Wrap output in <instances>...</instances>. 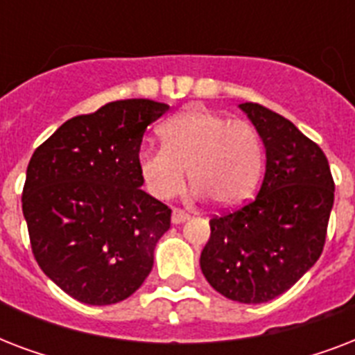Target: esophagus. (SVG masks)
Returning a JSON list of instances; mask_svg holds the SVG:
<instances>
[{
    "label": "esophagus",
    "mask_w": 355,
    "mask_h": 355,
    "mask_svg": "<svg viewBox=\"0 0 355 355\" xmlns=\"http://www.w3.org/2000/svg\"><path fill=\"white\" fill-rule=\"evenodd\" d=\"M188 219H189V214H186V211L177 210V208H175V210H173V214H171V221H173V225H180V223L188 221Z\"/></svg>",
    "instance_id": "1"
}]
</instances>
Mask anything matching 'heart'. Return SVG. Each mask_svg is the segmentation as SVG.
Wrapping results in <instances>:
<instances>
[{"mask_svg": "<svg viewBox=\"0 0 355 355\" xmlns=\"http://www.w3.org/2000/svg\"><path fill=\"white\" fill-rule=\"evenodd\" d=\"M162 147H141L136 158L145 189L167 200L182 191L186 171L195 197L221 208L252 195L263 169V144L245 119L188 107L158 128Z\"/></svg>", "mask_w": 355, "mask_h": 355, "instance_id": "obj_1", "label": "heart"}]
</instances>
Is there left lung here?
Returning <instances> with one entry per match:
<instances>
[{
	"label": "left lung",
	"mask_w": 355,
	"mask_h": 355,
	"mask_svg": "<svg viewBox=\"0 0 355 355\" xmlns=\"http://www.w3.org/2000/svg\"><path fill=\"white\" fill-rule=\"evenodd\" d=\"M265 147V177L256 199L210 221L200 269L217 293L241 304L269 302L319 259L334 206L324 153L289 119L241 103Z\"/></svg>",
	"instance_id": "left-lung-1"
}]
</instances>
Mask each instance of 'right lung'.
Here are the masks:
<instances>
[{"label":"right lung","mask_w":355,"mask_h":355,"mask_svg":"<svg viewBox=\"0 0 355 355\" xmlns=\"http://www.w3.org/2000/svg\"><path fill=\"white\" fill-rule=\"evenodd\" d=\"M166 103L125 99L60 125L31 156L21 208L40 269L90 306L121 302L155 263L171 210L138 173L145 128Z\"/></svg>","instance_id":"obj_1"}]
</instances>
